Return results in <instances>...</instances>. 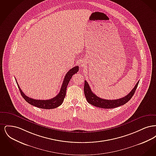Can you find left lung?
I'll return each instance as SVG.
<instances>
[{"label":"left lung","mask_w":156,"mask_h":156,"mask_svg":"<svg viewBox=\"0 0 156 156\" xmlns=\"http://www.w3.org/2000/svg\"><path fill=\"white\" fill-rule=\"evenodd\" d=\"M139 81L137 82L136 85L134 86L133 89L131 90V92L128 94L125 97L118 99L115 100H108L100 98L97 97V95L94 94L89 87V84L88 82L85 81L84 84V94L85 98L89 104H91L96 107L104 108V109H112L115 108L120 106L126 104L133 96L138 86Z\"/></svg>","instance_id":"left-lung-1"}]
</instances>
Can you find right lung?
Returning a JSON list of instances; mask_svg holds the SVG:
<instances>
[{"label": "right lung", "mask_w": 156, "mask_h": 156, "mask_svg": "<svg viewBox=\"0 0 156 156\" xmlns=\"http://www.w3.org/2000/svg\"><path fill=\"white\" fill-rule=\"evenodd\" d=\"M79 70V67L76 66L71 68L68 73H67L64 81L62 84V86L61 87V89L58 94L56 97H54L51 99L48 100H37L34 99L32 98H30L29 97H27L23 92L21 88H20L19 85H18L17 82L16 83L17 84L18 88L20 92V94L22 95L23 98L24 99V100L30 104L31 105H33L38 108L45 109H54L57 107H58L61 104H62L64 98L66 95V90H67V86L70 81L71 78H72L73 75L76 73ZM16 80V79H15Z\"/></svg>", "instance_id": "obj_1"}]
</instances>
